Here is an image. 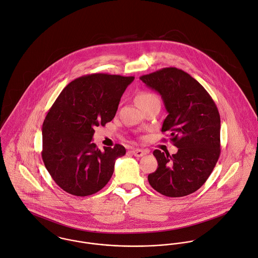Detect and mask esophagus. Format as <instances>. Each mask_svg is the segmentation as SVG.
<instances>
[{"label": "esophagus", "instance_id": "34e87169", "mask_svg": "<svg viewBox=\"0 0 258 258\" xmlns=\"http://www.w3.org/2000/svg\"><path fill=\"white\" fill-rule=\"evenodd\" d=\"M132 153H133V155H135V156H137V157H142V156H144V155H146L148 154V152H147V151H145V150H141V149L133 150V151H132Z\"/></svg>", "mask_w": 258, "mask_h": 258}]
</instances>
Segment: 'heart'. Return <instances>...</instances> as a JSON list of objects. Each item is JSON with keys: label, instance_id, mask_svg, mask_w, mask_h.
I'll return each mask as SVG.
<instances>
[{"label": "heart", "instance_id": "b5f03b06", "mask_svg": "<svg viewBox=\"0 0 258 258\" xmlns=\"http://www.w3.org/2000/svg\"><path fill=\"white\" fill-rule=\"evenodd\" d=\"M136 102L138 103V105L140 107L147 105L149 103H159L158 98L155 96V94L150 93V92H142L140 93L137 98H136Z\"/></svg>", "mask_w": 258, "mask_h": 258}]
</instances>
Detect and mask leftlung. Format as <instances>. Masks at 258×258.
I'll return each instance as SVG.
<instances>
[{
	"instance_id": "1",
	"label": "left lung",
	"mask_w": 258,
	"mask_h": 258,
	"mask_svg": "<svg viewBox=\"0 0 258 258\" xmlns=\"http://www.w3.org/2000/svg\"><path fill=\"white\" fill-rule=\"evenodd\" d=\"M160 96L167 111L161 132L178 149L169 155L155 150L158 167L148 179L157 192L181 198L206 181L220 155V116L206 89L190 75L164 68L140 78Z\"/></svg>"
}]
</instances>
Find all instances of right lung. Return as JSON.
Segmentation results:
<instances>
[{
  "label": "right lung",
  "instance_id": "add662e5",
  "mask_svg": "<svg viewBox=\"0 0 258 258\" xmlns=\"http://www.w3.org/2000/svg\"><path fill=\"white\" fill-rule=\"evenodd\" d=\"M135 77L92 74L71 82L59 94L43 123L42 157L54 182L64 191L88 197L110 179L124 147L93 143L95 127L110 121Z\"/></svg>",
  "mask_w": 258,
  "mask_h": 258
}]
</instances>
